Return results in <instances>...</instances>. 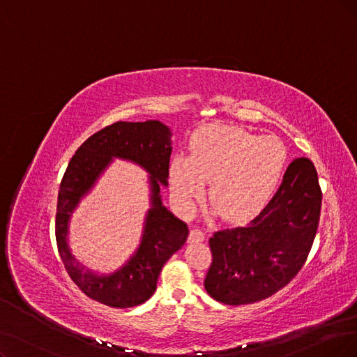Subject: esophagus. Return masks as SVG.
I'll use <instances>...</instances> for the list:
<instances>
[{
	"label": "esophagus",
	"mask_w": 357,
	"mask_h": 357,
	"mask_svg": "<svg viewBox=\"0 0 357 357\" xmlns=\"http://www.w3.org/2000/svg\"><path fill=\"white\" fill-rule=\"evenodd\" d=\"M204 240V234L200 229H191L188 235V243L190 244H197L202 243Z\"/></svg>",
	"instance_id": "obj_1"
}]
</instances>
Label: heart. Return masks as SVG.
<instances>
[{
  "instance_id": "obj_1",
  "label": "heart",
  "mask_w": 357,
  "mask_h": 357,
  "mask_svg": "<svg viewBox=\"0 0 357 357\" xmlns=\"http://www.w3.org/2000/svg\"><path fill=\"white\" fill-rule=\"evenodd\" d=\"M285 145L275 137H257L238 126L207 125L190 139V155L169 166L170 191L183 213L202 200L206 182L216 212L231 223L256 218L278 190L287 166Z\"/></svg>"
}]
</instances>
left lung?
Wrapping results in <instances>:
<instances>
[{
	"instance_id": "1",
	"label": "left lung",
	"mask_w": 357,
	"mask_h": 357,
	"mask_svg": "<svg viewBox=\"0 0 357 357\" xmlns=\"http://www.w3.org/2000/svg\"><path fill=\"white\" fill-rule=\"evenodd\" d=\"M318 172L306 157L288 166L269 204L247 227L222 229L204 288L228 306L250 305L280 291L305 265L321 216Z\"/></svg>"
}]
</instances>
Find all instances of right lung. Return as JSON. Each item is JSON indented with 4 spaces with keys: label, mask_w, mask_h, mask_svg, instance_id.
<instances>
[{
    "label": "right lung",
    "mask_w": 357,
    "mask_h": 357,
    "mask_svg": "<svg viewBox=\"0 0 357 357\" xmlns=\"http://www.w3.org/2000/svg\"><path fill=\"white\" fill-rule=\"evenodd\" d=\"M170 129L158 121L116 122L91 135L66 169L57 200L56 240L60 259L70 280L89 298L110 307H134L155 291L158 275L170 256L185 244L187 223L162 204L160 187L167 185L172 154ZM113 156L126 158L151 174L152 208L148 213L142 244L121 270L98 277L84 271L67 247L68 219Z\"/></svg>",
    "instance_id": "1"
}]
</instances>
